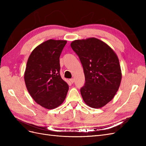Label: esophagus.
Masks as SVG:
<instances>
[{
  "instance_id": "1",
  "label": "esophagus",
  "mask_w": 146,
  "mask_h": 146,
  "mask_svg": "<svg viewBox=\"0 0 146 146\" xmlns=\"http://www.w3.org/2000/svg\"><path fill=\"white\" fill-rule=\"evenodd\" d=\"M70 82H71L72 83H73L74 82V81H75L74 78H70Z\"/></svg>"
}]
</instances>
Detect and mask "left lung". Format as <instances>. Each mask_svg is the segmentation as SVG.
Here are the masks:
<instances>
[{"label":"left lung","instance_id":"8db88e82","mask_svg":"<svg viewBox=\"0 0 146 146\" xmlns=\"http://www.w3.org/2000/svg\"><path fill=\"white\" fill-rule=\"evenodd\" d=\"M82 64L85 77L80 89L83 100L99 108L111 101L120 86L122 74L116 54L104 42L95 38L70 44Z\"/></svg>","mask_w":146,"mask_h":146}]
</instances>
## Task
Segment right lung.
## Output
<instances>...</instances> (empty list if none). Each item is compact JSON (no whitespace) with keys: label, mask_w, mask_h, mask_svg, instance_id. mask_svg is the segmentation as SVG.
I'll list each match as a JSON object with an SVG mask.
<instances>
[{"label":"right lung","mask_w":146,"mask_h":146,"mask_svg":"<svg viewBox=\"0 0 146 146\" xmlns=\"http://www.w3.org/2000/svg\"><path fill=\"white\" fill-rule=\"evenodd\" d=\"M67 41L49 39L31 53L24 74L32 98L47 109L58 107L64 100L69 86L61 78L60 56Z\"/></svg>","instance_id":"obj_1"}]
</instances>
